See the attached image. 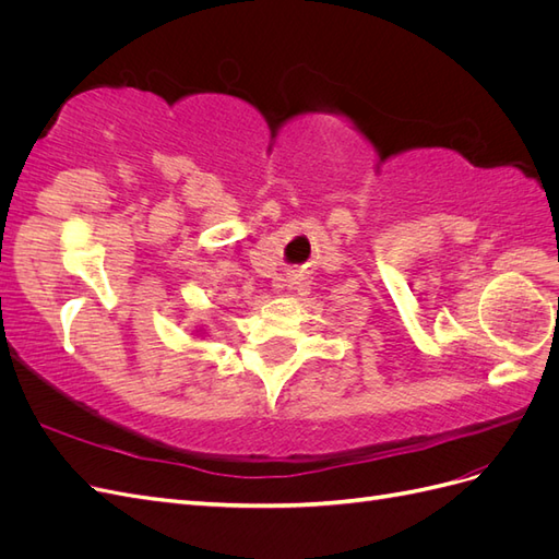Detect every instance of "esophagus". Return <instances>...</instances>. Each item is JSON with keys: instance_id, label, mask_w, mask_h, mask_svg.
<instances>
[{"instance_id": "1", "label": "esophagus", "mask_w": 559, "mask_h": 559, "mask_svg": "<svg viewBox=\"0 0 559 559\" xmlns=\"http://www.w3.org/2000/svg\"><path fill=\"white\" fill-rule=\"evenodd\" d=\"M298 286H300V282H298V280H289V284H286V289H289V292H296Z\"/></svg>"}]
</instances>
